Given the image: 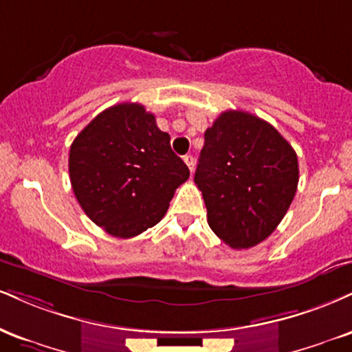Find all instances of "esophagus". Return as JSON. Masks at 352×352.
I'll return each instance as SVG.
<instances>
[{"instance_id":"1","label":"esophagus","mask_w":352,"mask_h":352,"mask_svg":"<svg viewBox=\"0 0 352 352\" xmlns=\"http://www.w3.org/2000/svg\"><path fill=\"white\" fill-rule=\"evenodd\" d=\"M184 162L187 164V167L190 168V172H193V168H195V159L192 157V155H185Z\"/></svg>"}]
</instances>
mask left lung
Wrapping results in <instances>:
<instances>
[{"label": "left lung", "mask_w": 352, "mask_h": 352, "mask_svg": "<svg viewBox=\"0 0 352 352\" xmlns=\"http://www.w3.org/2000/svg\"><path fill=\"white\" fill-rule=\"evenodd\" d=\"M195 184L214 234L232 249L252 248L272 234L294 200L297 154L267 121L230 109L205 131Z\"/></svg>", "instance_id": "8db88e82"}]
</instances>
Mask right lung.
I'll use <instances>...</instances> for the list:
<instances>
[{
  "label": "right lung",
  "mask_w": 352,
  "mask_h": 352,
  "mask_svg": "<svg viewBox=\"0 0 352 352\" xmlns=\"http://www.w3.org/2000/svg\"><path fill=\"white\" fill-rule=\"evenodd\" d=\"M69 172L87 217L116 238H133L157 224L190 177L173 154L170 135L139 103L101 111L72 142Z\"/></svg>",
  "instance_id": "add662e5"
}]
</instances>
